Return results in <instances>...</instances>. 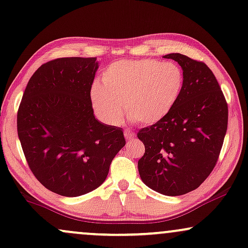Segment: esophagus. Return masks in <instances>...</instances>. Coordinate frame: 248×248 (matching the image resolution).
Masks as SVG:
<instances>
[{"instance_id":"34e87169","label":"esophagus","mask_w":248,"mask_h":248,"mask_svg":"<svg viewBox=\"0 0 248 248\" xmlns=\"http://www.w3.org/2000/svg\"><path fill=\"white\" fill-rule=\"evenodd\" d=\"M124 137H126L127 140H134L136 137V134L134 133V132H132V130H129V129H126L124 130Z\"/></svg>"}]
</instances>
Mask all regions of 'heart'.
<instances>
[{
  "label": "heart",
  "instance_id": "obj_1",
  "mask_svg": "<svg viewBox=\"0 0 248 248\" xmlns=\"http://www.w3.org/2000/svg\"><path fill=\"white\" fill-rule=\"evenodd\" d=\"M184 80V71L174 62L121 60L104 71L103 83L92 84L91 101L95 113L107 124H119L126 111L137 124H154L172 111Z\"/></svg>",
  "mask_w": 248,
  "mask_h": 248
}]
</instances>
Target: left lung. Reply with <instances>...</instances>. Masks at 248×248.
<instances>
[{
    "label": "left lung",
    "instance_id": "left-lung-1",
    "mask_svg": "<svg viewBox=\"0 0 248 248\" xmlns=\"http://www.w3.org/2000/svg\"><path fill=\"white\" fill-rule=\"evenodd\" d=\"M184 71V89L163 120L140 129L145 147L139 160L142 181L156 192L178 196L209 177L228 129V103L207 64L180 53L164 56Z\"/></svg>",
    "mask_w": 248,
    "mask_h": 248
}]
</instances>
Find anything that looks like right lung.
<instances>
[{"label":"right lung","instance_id":"1","mask_svg":"<svg viewBox=\"0 0 248 248\" xmlns=\"http://www.w3.org/2000/svg\"><path fill=\"white\" fill-rule=\"evenodd\" d=\"M97 58L46 62L30 78L17 113L26 162L47 189L83 195L100 186L126 144L122 128L94 118L91 86Z\"/></svg>","mask_w":248,"mask_h":248}]
</instances>
